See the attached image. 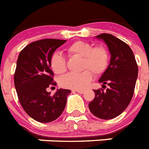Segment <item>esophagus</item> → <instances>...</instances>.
I'll return each instance as SVG.
<instances>
[{"mask_svg": "<svg viewBox=\"0 0 149 149\" xmlns=\"http://www.w3.org/2000/svg\"><path fill=\"white\" fill-rule=\"evenodd\" d=\"M73 91H76V92H78V93L83 94L84 92V90H78V89H75V90H73Z\"/></svg>", "mask_w": 149, "mask_h": 149, "instance_id": "1", "label": "esophagus"}]
</instances>
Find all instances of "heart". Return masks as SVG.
Instances as JSON below:
<instances>
[{
    "mask_svg": "<svg viewBox=\"0 0 149 149\" xmlns=\"http://www.w3.org/2000/svg\"><path fill=\"white\" fill-rule=\"evenodd\" d=\"M71 56L82 58L81 73H69L60 79L61 86L66 88H85L95 75H100L106 71L110 61V53L103 45L95 46L86 41H77L67 47ZM50 66L57 74H62L67 71L66 58L61 52H54L50 59Z\"/></svg>",
    "mask_w": 149,
    "mask_h": 149,
    "instance_id": "1",
    "label": "heart"
}]
</instances>
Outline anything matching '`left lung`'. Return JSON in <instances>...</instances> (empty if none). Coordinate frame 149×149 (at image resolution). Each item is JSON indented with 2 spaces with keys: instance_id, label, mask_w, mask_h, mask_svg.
<instances>
[{
  "instance_id": "8db88e82",
  "label": "left lung",
  "mask_w": 149,
  "mask_h": 149,
  "mask_svg": "<svg viewBox=\"0 0 149 149\" xmlns=\"http://www.w3.org/2000/svg\"><path fill=\"white\" fill-rule=\"evenodd\" d=\"M108 46L111 54L110 64L100 78L104 89L94 90L95 97L88 104L95 116L101 119H111L121 115L130 103L138 77V65L132 50L126 43L103 33L97 35Z\"/></svg>"
}]
</instances>
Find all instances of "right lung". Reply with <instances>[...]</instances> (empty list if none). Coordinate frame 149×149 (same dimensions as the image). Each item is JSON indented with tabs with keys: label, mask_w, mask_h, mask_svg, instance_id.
Returning <instances> with one entry per match:
<instances>
[{
	"label": "right lung",
	"mask_w": 149,
	"mask_h": 149,
	"mask_svg": "<svg viewBox=\"0 0 149 149\" xmlns=\"http://www.w3.org/2000/svg\"><path fill=\"white\" fill-rule=\"evenodd\" d=\"M66 40L45 38L27 45L19 54L14 75V86L21 106L33 119L47 123L58 118L65 109L68 89L51 95L46 89L56 85L50 59Z\"/></svg>",
	"instance_id": "right-lung-1"
}]
</instances>
